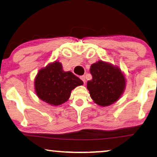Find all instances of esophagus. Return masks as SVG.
<instances>
[{
    "label": "esophagus",
    "instance_id": "esophagus-1",
    "mask_svg": "<svg viewBox=\"0 0 157 157\" xmlns=\"http://www.w3.org/2000/svg\"><path fill=\"white\" fill-rule=\"evenodd\" d=\"M80 79H82V82H83L84 83H85V82H86V79H85V75L81 76V77H80Z\"/></svg>",
    "mask_w": 157,
    "mask_h": 157
}]
</instances>
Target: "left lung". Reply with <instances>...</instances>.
Returning <instances> with one entry per match:
<instances>
[{"mask_svg": "<svg viewBox=\"0 0 157 157\" xmlns=\"http://www.w3.org/2000/svg\"><path fill=\"white\" fill-rule=\"evenodd\" d=\"M90 72L92 79L87 87L94 102L103 107L115 102L125 89V78L120 68L98 61L92 64Z\"/></svg>", "mask_w": 157, "mask_h": 157, "instance_id": "obj_1", "label": "left lung"}]
</instances>
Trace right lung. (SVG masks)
Instances as JSON below:
<instances>
[{
  "mask_svg": "<svg viewBox=\"0 0 157 157\" xmlns=\"http://www.w3.org/2000/svg\"><path fill=\"white\" fill-rule=\"evenodd\" d=\"M83 82L71 72H64L62 64L55 62L40 70L35 79V90L38 98L51 105L67 101L71 91Z\"/></svg>",
  "mask_w": 157,
  "mask_h": 157,
  "instance_id": "obj_1",
  "label": "right lung"
}]
</instances>
